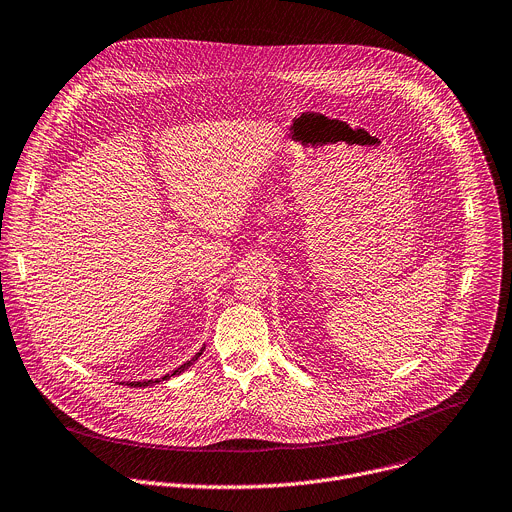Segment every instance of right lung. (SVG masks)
<instances>
[{
    "label": "right lung",
    "mask_w": 512,
    "mask_h": 512,
    "mask_svg": "<svg viewBox=\"0 0 512 512\" xmlns=\"http://www.w3.org/2000/svg\"><path fill=\"white\" fill-rule=\"evenodd\" d=\"M204 349H206V347H202V349H200V351H198L190 361H185L183 365H179L177 369H173L171 374H165L161 380H169V378H173V376H179L181 371H185V369H188L190 365H194V361H198V359H200V355L204 353ZM157 382H159V380H143V382H130V386H134V388H145V386H153V384H157Z\"/></svg>",
    "instance_id": "obj_1"
}]
</instances>
